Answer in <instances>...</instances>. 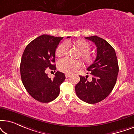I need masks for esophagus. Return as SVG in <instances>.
<instances>
[{
	"label": "esophagus",
	"instance_id": "obj_1",
	"mask_svg": "<svg viewBox=\"0 0 134 134\" xmlns=\"http://www.w3.org/2000/svg\"><path fill=\"white\" fill-rule=\"evenodd\" d=\"M65 77H66V78H68V77H70V74H65Z\"/></svg>",
	"mask_w": 134,
	"mask_h": 134
}]
</instances>
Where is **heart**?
<instances>
[{
	"label": "heart",
	"mask_w": 134,
	"mask_h": 134,
	"mask_svg": "<svg viewBox=\"0 0 134 134\" xmlns=\"http://www.w3.org/2000/svg\"><path fill=\"white\" fill-rule=\"evenodd\" d=\"M69 42H63L58 44L55 50L57 57H62L65 55L68 51ZM80 51L78 57L86 64H91L94 61V58L90 53V46L87 41L83 40H77L72 43ZM82 66V63L79 60H73L68 58H63L58 60L57 67L62 72L66 74H72Z\"/></svg>",
	"instance_id": "1"
}]
</instances>
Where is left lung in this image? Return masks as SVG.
Here are the masks:
<instances>
[{
    "instance_id": "obj_1",
    "label": "left lung",
    "mask_w": 134,
    "mask_h": 134,
    "mask_svg": "<svg viewBox=\"0 0 134 134\" xmlns=\"http://www.w3.org/2000/svg\"><path fill=\"white\" fill-rule=\"evenodd\" d=\"M97 47L96 60L87 68L92 80L80 76L75 90L78 98L88 104H96L109 96L116 83L119 72L116 55L113 47L105 40L97 36L85 37Z\"/></svg>"
}]
</instances>
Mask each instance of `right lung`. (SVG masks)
<instances>
[{"label":"right lung","instance_id":"right-lung-1","mask_svg":"<svg viewBox=\"0 0 134 134\" xmlns=\"http://www.w3.org/2000/svg\"><path fill=\"white\" fill-rule=\"evenodd\" d=\"M62 39L43 35L31 41L23 52L20 65L22 82L29 94L39 102L47 103L57 98L60 86L65 80V74L59 71L53 79L46 74L48 69H56L53 64L55 50Z\"/></svg>","mask_w":134,"mask_h":134}]
</instances>
